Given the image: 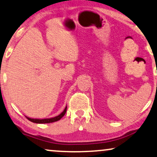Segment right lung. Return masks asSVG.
<instances>
[{"instance_id": "add662e5", "label": "right lung", "mask_w": 157, "mask_h": 157, "mask_svg": "<svg viewBox=\"0 0 157 157\" xmlns=\"http://www.w3.org/2000/svg\"><path fill=\"white\" fill-rule=\"evenodd\" d=\"M66 111H67V106H66L65 109H64V111L62 112L60 114H59L58 116L57 117H55L53 118H50V119H43V120H39V119H31V118H29V117H26V118L28 119V120L30 121V122H34V123H38V124H45V123H51V122H57V121H58L60 120V119L63 117L65 115V113H66Z\"/></svg>"}]
</instances>
